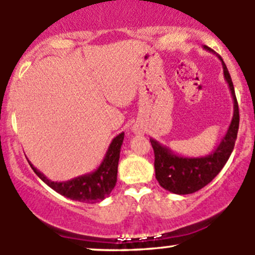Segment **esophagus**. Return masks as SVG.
<instances>
[{
    "label": "esophagus",
    "instance_id": "1",
    "mask_svg": "<svg viewBox=\"0 0 255 255\" xmlns=\"http://www.w3.org/2000/svg\"><path fill=\"white\" fill-rule=\"evenodd\" d=\"M132 131L135 133H142V132H143V130H142V128L139 127V125H133Z\"/></svg>",
    "mask_w": 255,
    "mask_h": 255
}]
</instances>
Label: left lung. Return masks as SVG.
<instances>
[{
    "label": "left lung",
    "mask_w": 255,
    "mask_h": 255,
    "mask_svg": "<svg viewBox=\"0 0 255 255\" xmlns=\"http://www.w3.org/2000/svg\"><path fill=\"white\" fill-rule=\"evenodd\" d=\"M203 48L215 54V52L208 46H203ZM218 58L223 64L224 78L229 85L234 100V116L225 136L221 138L218 147L204 157H183L172 152L169 147L163 146L157 139H149L154 150L155 179L161 187L171 193L190 194L203 188L220 172L234 150L240 125V112L231 76L223 58L220 56H218Z\"/></svg>",
    "instance_id": "1"
}]
</instances>
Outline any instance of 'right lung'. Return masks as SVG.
<instances>
[{"label": "right lung", "mask_w": 255, "mask_h": 255, "mask_svg": "<svg viewBox=\"0 0 255 255\" xmlns=\"http://www.w3.org/2000/svg\"><path fill=\"white\" fill-rule=\"evenodd\" d=\"M123 141H124V132L119 133L113 138L102 163L95 171L74 177L68 181H52V180L47 179L42 172L37 170L29 160L28 161L35 174L56 192L67 197V198L73 199V201L85 202V203H97V202L107 198L116 186L118 163H119L120 148H122Z\"/></svg>", "instance_id": "1"}]
</instances>
